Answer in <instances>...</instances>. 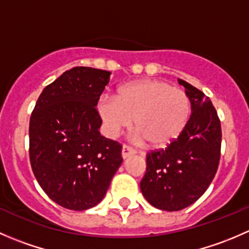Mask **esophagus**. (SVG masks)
I'll use <instances>...</instances> for the list:
<instances>
[{"mask_svg":"<svg viewBox=\"0 0 249 249\" xmlns=\"http://www.w3.org/2000/svg\"><path fill=\"white\" fill-rule=\"evenodd\" d=\"M135 153H136V152H135V149H132L131 147H129V145H126V144L123 145V148H122L123 159H126V158L131 157V155H134Z\"/></svg>","mask_w":249,"mask_h":249,"instance_id":"esophagus-1","label":"esophagus"}]
</instances>
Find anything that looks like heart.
<instances>
[{"instance_id":"1","label":"heart","mask_w":249,"mask_h":249,"mask_svg":"<svg viewBox=\"0 0 249 249\" xmlns=\"http://www.w3.org/2000/svg\"><path fill=\"white\" fill-rule=\"evenodd\" d=\"M97 110L107 134L117 136L130 126L136 140L161 148L184 131L192 115V101L183 89L158 79H142L119 88L114 99L104 97Z\"/></svg>"}]
</instances>
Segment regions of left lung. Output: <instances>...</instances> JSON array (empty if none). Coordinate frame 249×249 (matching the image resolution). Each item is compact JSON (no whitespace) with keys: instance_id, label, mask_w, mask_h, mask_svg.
I'll return each mask as SVG.
<instances>
[{"instance_id":"8db88e82","label":"left lung","mask_w":249,"mask_h":249,"mask_svg":"<svg viewBox=\"0 0 249 249\" xmlns=\"http://www.w3.org/2000/svg\"><path fill=\"white\" fill-rule=\"evenodd\" d=\"M192 101L184 131L165 149L147 154V170L140 183L148 202L162 211H180L210 187L219 165L222 129L211 100L189 83L178 79Z\"/></svg>"}]
</instances>
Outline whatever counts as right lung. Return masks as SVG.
I'll list each match as a JSON object with an SVG mask.
<instances>
[{
    "instance_id": "right-lung-1",
    "label": "right lung",
    "mask_w": 249,
    "mask_h": 249,
    "mask_svg": "<svg viewBox=\"0 0 249 249\" xmlns=\"http://www.w3.org/2000/svg\"><path fill=\"white\" fill-rule=\"evenodd\" d=\"M110 72L73 67L39 95L30 119V161L57 205L84 211L101 202L123 162L122 144L100 134L95 107Z\"/></svg>"
}]
</instances>
